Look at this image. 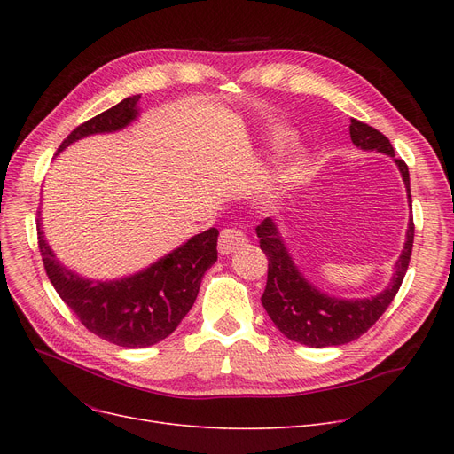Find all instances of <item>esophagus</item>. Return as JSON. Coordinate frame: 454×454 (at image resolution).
<instances>
[{"label": "esophagus", "instance_id": "1", "mask_svg": "<svg viewBox=\"0 0 454 454\" xmlns=\"http://www.w3.org/2000/svg\"><path fill=\"white\" fill-rule=\"evenodd\" d=\"M247 243V235L237 230V228H226L221 231V237H219V252L223 255H228L231 252H235L239 247H243Z\"/></svg>", "mask_w": 454, "mask_h": 454}]
</instances>
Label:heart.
Instances as JSON below:
<instances>
[{
    "instance_id": "1",
    "label": "heart",
    "mask_w": 454,
    "mask_h": 454,
    "mask_svg": "<svg viewBox=\"0 0 454 454\" xmlns=\"http://www.w3.org/2000/svg\"><path fill=\"white\" fill-rule=\"evenodd\" d=\"M293 141V132H289V130H279V132H276L274 136H272V143H274V147L276 149H283V147H287L289 143ZM303 161L301 160H296L294 161V165L291 167V171H289V182H298L300 178H301V175H303ZM279 197H272L270 200L274 202V200H278Z\"/></svg>"
}]
</instances>
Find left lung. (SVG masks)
<instances>
[{
	"label": "left lung",
	"mask_w": 454,
	"mask_h": 454,
	"mask_svg": "<svg viewBox=\"0 0 454 454\" xmlns=\"http://www.w3.org/2000/svg\"><path fill=\"white\" fill-rule=\"evenodd\" d=\"M349 136L353 145L359 149L387 154L395 161L411 204L409 167L403 160L395 158L390 139L356 119H351ZM255 231L259 247L269 259V278L261 303L285 337L309 348L340 346L364 335L395 298L403 278L407 274L414 243V223L411 217L407 241L395 261L388 287L370 298L346 300L322 293L300 272L270 217L261 223Z\"/></svg>",
	"instance_id": "obj_1"
}]
</instances>
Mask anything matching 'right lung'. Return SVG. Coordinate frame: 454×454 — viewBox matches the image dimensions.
Segmentation results:
<instances>
[{"instance_id": "right-lung-1", "label": "right lung", "mask_w": 454, "mask_h": 454, "mask_svg": "<svg viewBox=\"0 0 454 454\" xmlns=\"http://www.w3.org/2000/svg\"><path fill=\"white\" fill-rule=\"evenodd\" d=\"M139 98L132 95L77 127L57 154L86 136L129 127L139 115ZM36 228L43 267L59 296L93 335L123 348H149L169 337L193 307L206 270L217 261L219 231L209 228L132 276L95 281L66 269L47 245L40 219Z\"/></svg>"}]
</instances>
